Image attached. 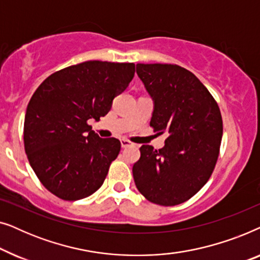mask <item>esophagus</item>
Masks as SVG:
<instances>
[{
	"label": "esophagus",
	"instance_id": "obj_1",
	"mask_svg": "<svg viewBox=\"0 0 260 260\" xmlns=\"http://www.w3.org/2000/svg\"><path fill=\"white\" fill-rule=\"evenodd\" d=\"M120 144H122V148H127L131 145V142L127 140H120Z\"/></svg>",
	"mask_w": 260,
	"mask_h": 260
}]
</instances>
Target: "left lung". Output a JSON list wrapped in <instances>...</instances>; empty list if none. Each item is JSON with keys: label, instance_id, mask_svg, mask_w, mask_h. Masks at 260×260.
<instances>
[{"label": "left lung", "instance_id": "1", "mask_svg": "<svg viewBox=\"0 0 260 260\" xmlns=\"http://www.w3.org/2000/svg\"><path fill=\"white\" fill-rule=\"evenodd\" d=\"M136 72L154 101L150 126L167 138L158 150L140 148L133 167L135 184L152 204L180 205L205 186L215 168L221 112L205 85L183 67L137 63Z\"/></svg>", "mask_w": 260, "mask_h": 260}]
</instances>
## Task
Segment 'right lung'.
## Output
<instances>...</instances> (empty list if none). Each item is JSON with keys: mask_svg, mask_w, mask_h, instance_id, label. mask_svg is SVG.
<instances>
[{"mask_svg": "<svg viewBox=\"0 0 260 260\" xmlns=\"http://www.w3.org/2000/svg\"><path fill=\"white\" fill-rule=\"evenodd\" d=\"M134 74L133 62L92 60L56 71L31 95L24 150L38 179L55 197L76 201L101 188L120 142L101 138L87 120L104 117Z\"/></svg>", "mask_w": 260, "mask_h": 260, "instance_id": "add662e5", "label": "right lung"}]
</instances>
